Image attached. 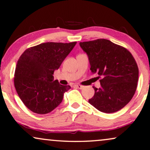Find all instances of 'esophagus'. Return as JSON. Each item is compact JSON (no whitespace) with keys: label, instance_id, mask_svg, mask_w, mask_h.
I'll return each instance as SVG.
<instances>
[{"label":"esophagus","instance_id":"esophagus-1","mask_svg":"<svg viewBox=\"0 0 150 150\" xmlns=\"http://www.w3.org/2000/svg\"><path fill=\"white\" fill-rule=\"evenodd\" d=\"M74 86L77 88H79V89H83V86H81L80 84H75V85H74Z\"/></svg>","mask_w":150,"mask_h":150}]
</instances>
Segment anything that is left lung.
Here are the masks:
<instances>
[{"label": "left lung", "mask_w": 150, "mask_h": 150, "mask_svg": "<svg viewBox=\"0 0 150 150\" xmlns=\"http://www.w3.org/2000/svg\"><path fill=\"white\" fill-rule=\"evenodd\" d=\"M86 53L93 73L98 74L101 87L88 102L98 110L113 113L122 109L134 95L139 69L129 51L105 39L79 42Z\"/></svg>", "instance_id": "left-lung-1"}]
</instances>
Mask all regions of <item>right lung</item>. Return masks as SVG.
<instances>
[{
  "label": "right lung",
  "mask_w": 150,
  "mask_h": 150,
  "mask_svg": "<svg viewBox=\"0 0 150 150\" xmlns=\"http://www.w3.org/2000/svg\"><path fill=\"white\" fill-rule=\"evenodd\" d=\"M76 43H42L25 50L20 57L14 86L22 101L33 112L45 115L53 110L71 88L54 80L53 75Z\"/></svg>",
  "instance_id": "add662e5"
}]
</instances>
